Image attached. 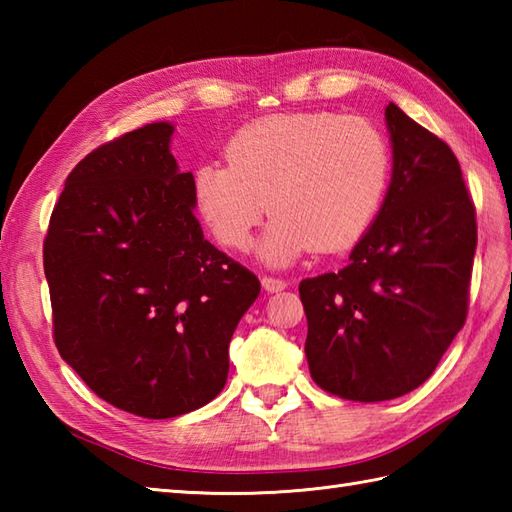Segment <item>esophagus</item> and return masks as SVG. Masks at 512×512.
Instances as JSON below:
<instances>
[{"label":"esophagus","instance_id":"esophagus-1","mask_svg":"<svg viewBox=\"0 0 512 512\" xmlns=\"http://www.w3.org/2000/svg\"><path fill=\"white\" fill-rule=\"evenodd\" d=\"M262 286L266 292H281L286 290L288 284L284 279H277V277H262Z\"/></svg>","mask_w":512,"mask_h":512}]
</instances>
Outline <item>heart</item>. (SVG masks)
<instances>
[{
	"label": "heart",
	"instance_id": "1",
	"mask_svg": "<svg viewBox=\"0 0 512 512\" xmlns=\"http://www.w3.org/2000/svg\"><path fill=\"white\" fill-rule=\"evenodd\" d=\"M222 162L193 169L195 213L217 242L244 250L270 209L259 244L270 266H288L308 250L336 253L374 224L391 178L383 129L363 116L334 112L273 114L228 140Z\"/></svg>",
	"mask_w": 512,
	"mask_h": 512
}]
</instances>
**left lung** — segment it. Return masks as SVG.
Returning a JSON list of instances; mask_svg holds the SVG:
<instances>
[{
	"mask_svg": "<svg viewBox=\"0 0 512 512\" xmlns=\"http://www.w3.org/2000/svg\"><path fill=\"white\" fill-rule=\"evenodd\" d=\"M391 182L339 273L303 279L306 356L321 389L380 402L420 387L469 308L475 206L451 147L389 103Z\"/></svg>",
	"mask_w": 512,
	"mask_h": 512,
	"instance_id": "obj_1",
	"label": "left lung"
}]
</instances>
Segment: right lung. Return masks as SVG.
<instances>
[{"mask_svg":"<svg viewBox=\"0 0 512 512\" xmlns=\"http://www.w3.org/2000/svg\"><path fill=\"white\" fill-rule=\"evenodd\" d=\"M171 136L151 123L85 156L43 242L61 358L96 396L151 420L220 394L228 343L262 290L204 239Z\"/></svg>","mask_w":512,"mask_h":512,"instance_id":"right-lung-1","label":"right lung"}]
</instances>
